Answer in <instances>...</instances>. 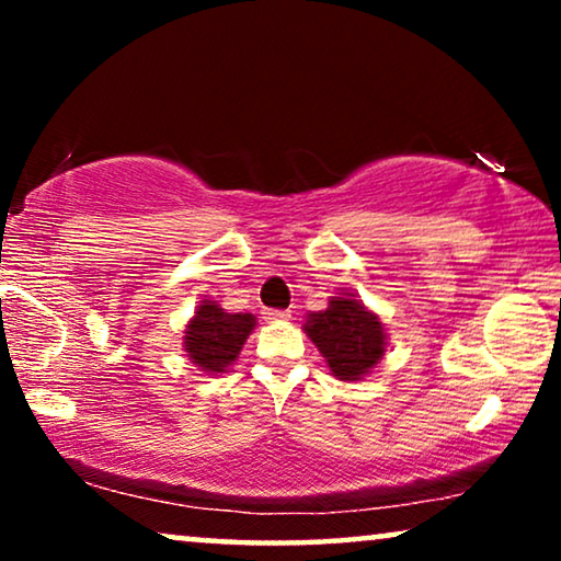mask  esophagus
Instances as JSON below:
<instances>
[{
  "label": "esophagus",
  "mask_w": 561,
  "mask_h": 561,
  "mask_svg": "<svg viewBox=\"0 0 561 561\" xmlns=\"http://www.w3.org/2000/svg\"><path fill=\"white\" fill-rule=\"evenodd\" d=\"M265 319L267 321H288L290 311L288 309H271V311H265Z\"/></svg>",
  "instance_id": "1"
}]
</instances>
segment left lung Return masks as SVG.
<instances>
[{
  "label": "left lung",
  "instance_id": "8db88e82",
  "mask_svg": "<svg viewBox=\"0 0 561 561\" xmlns=\"http://www.w3.org/2000/svg\"><path fill=\"white\" fill-rule=\"evenodd\" d=\"M304 332L340 380H359L386 355L388 336L378 313L355 296H332L324 311L306 317Z\"/></svg>",
  "mask_w": 561,
  "mask_h": 561
}]
</instances>
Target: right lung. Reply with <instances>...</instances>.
<instances>
[{"instance_id": "obj_1", "label": "right lung", "mask_w": 561, "mask_h": 561, "mask_svg": "<svg viewBox=\"0 0 561 561\" xmlns=\"http://www.w3.org/2000/svg\"><path fill=\"white\" fill-rule=\"evenodd\" d=\"M252 329V313H227L217 301L204 298L183 332V350L198 370L209 375L225 373L242 352Z\"/></svg>"}]
</instances>
